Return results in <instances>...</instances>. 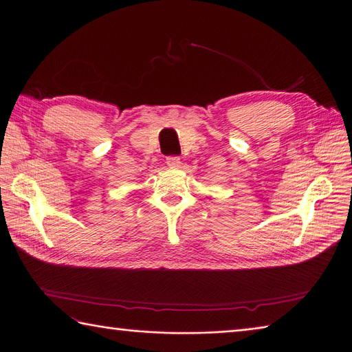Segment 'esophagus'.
<instances>
[{"label":"esophagus","instance_id":"esophagus-1","mask_svg":"<svg viewBox=\"0 0 352 352\" xmlns=\"http://www.w3.org/2000/svg\"><path fill=\"white\" fill-rule=\"evenodd\" d=\"M166 165L169 168H178L181 165V160L178 158V156H168V158H166Z\"/></svg>","mask_w":352,"mask_h":352}]
</instances>
